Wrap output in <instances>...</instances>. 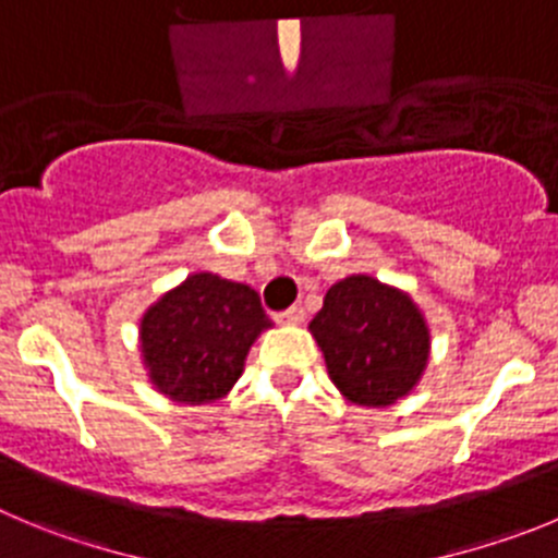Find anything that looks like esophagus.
I'll return each instance as SVG.
<instances>
[{"mask_svg":"<svg viewBox=\"0 0 558 558\" xmlns=\"http://www.w3.org/2000/svg\"><path fill=\"white\" fill-rule=\"evenodd\" d=\"M275 319H278L280 325H300V322L305 319V311L300 308V305H291V308L280 311V314L275 316Z\"/></svg>","mask_w":558,"mask_h":558,"instance_id":"34e87169","label":"esophagus"}]
</instances>
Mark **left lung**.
Here are the masks:
<instances>
[{
    "label": "left lung",
    "mask_w": 558,
    "mask_h": 558,
    "mask_svg": "<svg viewBox=\"0 0 558 558\" xmlns=\"http://www.w3.org/2000/svg\"><path fill=\"white\" fill-rule=\"evenodd\" d=\"M311 332L336 388L363 408L408 397L429 355V330L413 300L366 275L327 291Z\"/></svg>",
    "instance_id": "8db88e82"
}]
</instances>
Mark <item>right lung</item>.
<instances>
[{"mask_svg": "<svg viewBox=\"0 0 558 558\" xmlns=\"http://www.w3.org/2000/svg\"><path fill=\"white\" fill-rule=\"evenodd\" d=\"M264 327L269 316L250 286L192 275L143 316L145 366L173 402H217L239 379L250 343Z\"/></svg>", "mask_w": 558, "mask_h": 558, "instance_id": "obj_1", "label": "right lung"}]
</instances>
